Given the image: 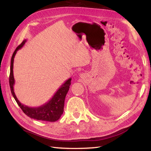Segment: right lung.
<instances>
[{
    "label": "right lung",
    "mask_w": 151,
    "mask_h": 151,
    "mask_svg": "<svg viewBox=\"0 0 151 151\" xmlns=\"http://www.w3.org/2000/svg\"><path fill=\"white\" fill-rule=\"evenodd\" d=\"M27 40H24L21 43V45L16 48L14 54L12 56L11 59V65H10V73H9V86L13 97L15 99V101L17 102V104L19 107L21 108L22 111L26 114L27 116L34 119L40 120V121H45L50 122L56 121L60 118L61 115H62L63 112L64 108V102H65V96L69 89V86L71 82V78L63 83L60 86V88L58 89L57 91L54 93L53 97L46 103L38 107H29L21 103L17 99V97L15 94L14 86L15 84V79L14 76V58L17 51L21 49L23 47L24 43H26Z\"/></svg>",
    "instance_id": "1"
}]
</instances>
